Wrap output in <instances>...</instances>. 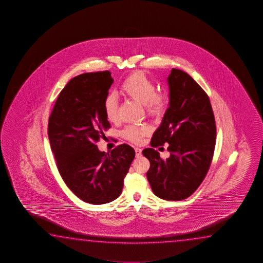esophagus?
<instances>
[{
  "label": "esophagus",
  "instance_id": "1",
  "mask_svg": "<svg viewBox=\"0 0 263 263\" xmlns=\"http://www.w3.org/2000/svg\"><path fill=\"white\" fill-rule=\"evenodd\" d=\"M135 156H136V157H140V156H142V149L136 147L135 148Z\"/></svg>",
  "mask_w": 263,
  "mask_h": 263
}]
</instances>
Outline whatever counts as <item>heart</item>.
<instances>
[{
    "instance_id": "heart-1",
    "label": "heart",
    "mask_w": 263,
    "mask_h": 263,
    "mask_svg": "<svg viewBox=\"0 0 263 263\" xmlns=\"http://www.w3.org/2000/svg\"><path fill=\"white\" fill-rule=\"evenodd\" d=\"M121 93L136 102L144 105L145 110L151 116L158 117L165 110L166 98L162 93H156V85L142 71H136L124 81ZM104 110L107 120L115 122L119 119V106L116 98L108 95L104 101ZM150 133L146 125L128 126L123 135L133 143H139L144 135Z\"/></svg>"
}]
</instances>
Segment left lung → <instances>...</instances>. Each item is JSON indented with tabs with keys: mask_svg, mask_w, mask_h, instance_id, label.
Wrapping results in <instances>:
<instances>
[{
	"mask_svg": "<svg viewBox=\"0 0 263 263\" xmlns=\"http://www.w3.org/2000/svg\"><path fill=\"white\" fill-rule=\"evenodd\" d=\"M170 107L143 151L150 161L147 179L163 200L187 199L203 181L214 156L216 126L207 93L187 72L172 69L167 77ZM165 142L171 156L162 160L154 147Z\"/></svg>",
	"mask_w": 263,
	"mask_h": 263,
	"instance_id": "1",
	"label": "left lung"
}]
</instances>
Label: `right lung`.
Listing matches in <instances>:
<instances>
[{
  "instance_id": "right-lung-1",
  "label": "right lung",
  "mask_w": 263,
  "mask_h": 263,
  "mask_svg": "<svg viewBox=\"0 0 263 263\" xmlns=\"http://www.w3.org/2000/svg\"><path fill=\"white\" fill-rule=\"evenodd\" d=\"M113 82L108 71L73 77L59 95L49 119V143L59 172L76 196L92 204L120 196L135 156L134 148L125 143L110 154L97 146L110 127L104 101Z\"/></svg>"
}]
</instances>
